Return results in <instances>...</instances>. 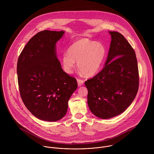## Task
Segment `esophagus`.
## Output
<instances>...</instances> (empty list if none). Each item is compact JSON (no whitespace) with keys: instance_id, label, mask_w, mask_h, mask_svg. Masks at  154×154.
Listing matches in <instances>:
<instances>
[{"instance_id":"obj_1","label":"esophagus","mask_w":154,"mask_h":154,"mask_svg":"<svg viewBox=\"0 0 154 154\" xmlns=\"http://www.w3.org/2000/svg\"><path fill=\"white\" fill-rule=\"evenodd\" d=\"M77 82H78V85L79 87L82 86L84 84V81L82 80V79H78Z\"/></svg>"}]
</instances>
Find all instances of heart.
<instances>
[{"label": "heart", "mask_w": 154, "mask_h": 154, "mask_svg": "<svg viewBox=\"0 0 154 154\" xmlns=\"http://www.w3.org/2000/svg\"><path fill=\"white\" fill-rule=\"evenodd\" d=\"M107 50L104 44L88 38H81L75 41L65 53L61 59L63 70L67 73L73 72L77 62V67L85 76L96 75L102 66Z\"/></svg>", "instance_id": "heart-1"}]
</instances>
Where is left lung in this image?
Here are the masks:
<instances>
[{"mask_svg": "<svg viewBox=\"0 0 154 154\" xmlns=\"http://www.w3.org/2000/svg\"><path fill=\"white\" fill-rule=\"evenodd\" d=\"M111 37L105 66L85 82L88 104L97 117L108 119L123 112L133 101L139 88V71L134 50L123 35Z\"/></svg>", "mask_w": 154, "mask_h": 154, "instance_id": "8db88e82", "label": "left lung"}]
</instances>
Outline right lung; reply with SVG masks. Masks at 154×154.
Returning <instances> with one entry per match:
<instances>
[{
	"mask_svg": "<svg viewBox=\"0 0 154 154\" xmlns=\"http://www.w3.org/2000/svg\"><path fill=\"white\" fill-rule=\"evenodd\" d=\"M64 31L44 30L32 37L17 63L20 92L25 107L37 118L56 122L66 114L68 101L78 87L57 58L56 43Z\"/></svg>",
	"mask_w": 154,
	"mask_h": 154,
	"instance_id": "add662e5",
	"label": "right lung"
}]
</instances>
